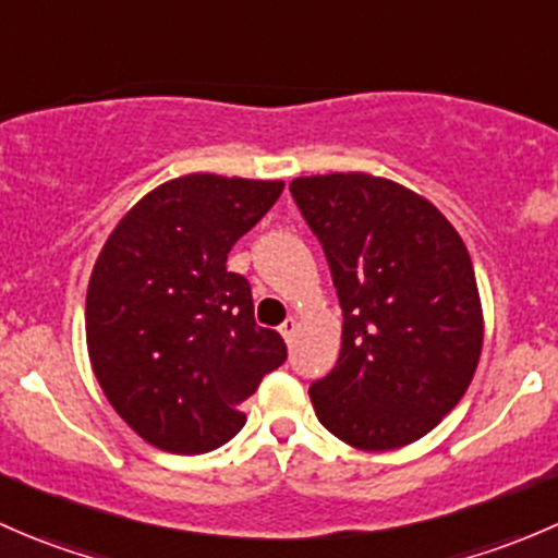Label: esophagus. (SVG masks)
Here are the masks:
<instances>
[{
  "label": "esophagus",
  "instance_id": "34e87169",
  "mask_svg": "<svg viewBox=\"0 0 558 558\" xmlns=\"http://www.w3.org/2000/svg\"><path fill=\"white\" fill-rule=\"evenodd\" d=\"M296 329H300V324H296V318H286L283 324H280V335H283L286 342H294Z\"/></svg>",
  "mask_w": 558,
  "mask_h": 558
}]
</instances>
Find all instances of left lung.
<instances>
[{"mask_svg":"<svg viewBox=\"0 0 558 558\" xmlns=\"http://www.w3.org/2000/svg\"><path fill=\"white\" fill-rule=\"evenodd\" d=\"M342 307L337 367L311 386L320 424L359 451L429 435L459 404L483 351L475 269L426 196L367 172L291 180Z\"/></svg>","mask_w":558,"mask_h":558,"instance_id":"left-lung-1","label":"left lung"}]
</instances>
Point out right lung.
<instances>
[{"mask_svg": "<svg viewBox=\"0 0 558 558\" xmlns=\"http://www.w3.org/2000/svg\"><path fill=\"white\" fill-rule=\"evenodd\" d=\"M283 180L191 172L156 185L105 240L86 294V345L107 402L145 442L207 453L245 424L240 404L286 362L253 320L232 245Z\"/></svg>", "mask_w": 558, "mask_h": 558, "instance_id": "add662e5", "label": "right lung"}]
</instances>
